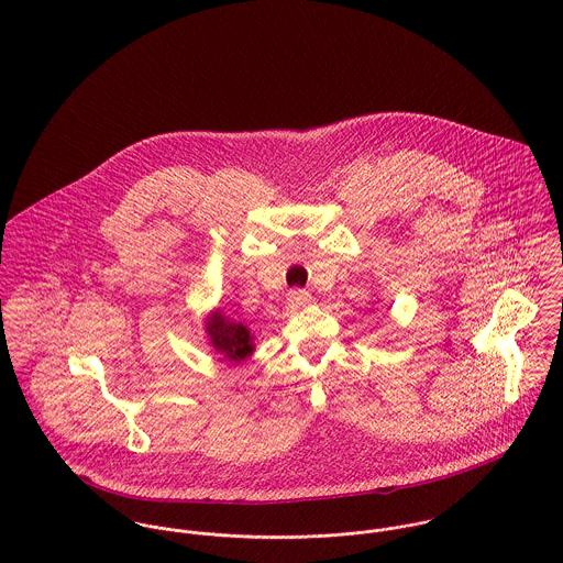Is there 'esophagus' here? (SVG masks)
<instances>
[{"label":"esophagus","mask_w":563,"mask_h":563,"mask_svg":"<svg viewBox=\"0 0 563 563\" xmlns=\"http://www.w3.org/2000/svg\"><path fill=\"white\" fill-rule=\"evenodd\" d=\"M310 301H312V295H310L308 290L292 288V290L288 292V303H290L292 308H303V306H308Z\"/></svg>","instance_id":"1"}]
</instances>
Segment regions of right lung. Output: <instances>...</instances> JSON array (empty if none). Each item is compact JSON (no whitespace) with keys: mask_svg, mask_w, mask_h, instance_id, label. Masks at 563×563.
I'll use <instances>...</instances> for the list:
<instances>
[{"mask_svg":"<svg viewBox=\"0 0 563 563\" xmlns=\"http://www.w3.org/2000/svg\"><path fill=\"white\" fill-rule=\"evenodd\" d=\"M206 329L210 333L214 349L225 357L239 362L246 355H251L253 351L251 335H249V329L241 322L228 321L223 314H214Z\"/></svg>","mask_w":563,"mask_h":563,"instance_id":"1","label":"right lung"}]
</instances>
